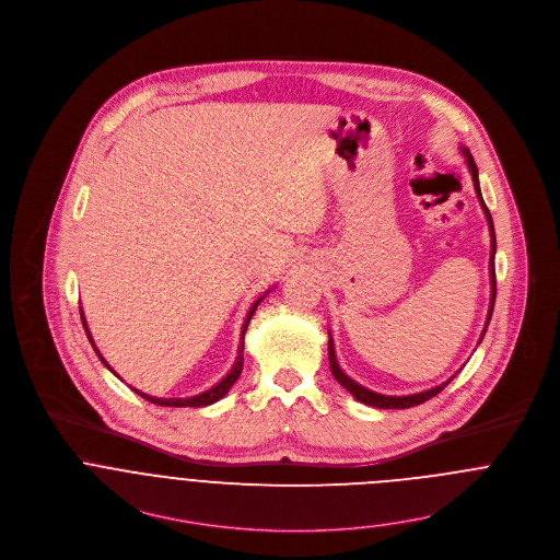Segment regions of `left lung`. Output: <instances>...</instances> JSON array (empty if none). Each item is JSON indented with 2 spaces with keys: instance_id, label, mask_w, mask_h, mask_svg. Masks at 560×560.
I'll use <instances>...</instances> for the list:
<instances>
[{
  "instance_id": "obj_1",
  "label": "left lung",
  "mask_w": 560,
  "mask_h": 560,
  "mask_svg": "<svg viewBox=\"0 0 560 560\" xmlns=\"http://www.w3.org/2000/svg\"><path fill=\"white\" fill-rule=\"evenodd\" d=\"M462 152H464V158H466V166H468V171H470V175H472V184H475V192H477V199H479V203L483 207V213H486V220H488V226H490V237H492V250H490V284H492V300H490V310H488V318H486V327H483V331H481V338H479V342L483 340V336H486V329H488V325H490V318H492V310H494V300H497V273H494V255H497V235H494V222H492V215H490V209L486 207L483 203V197H481V188H479V175H477V164H475V160H472V155L468 150H464L462 148ZM329 368H331V374H334V378L347 389V392H351V396L355 398L357 402H363V405H368V407H376V408H410L417 407V405H421V402H425V400H430V398H434L436 394H441L450 383H452V378L456 376H452L450 381H445L443 385H439V387H432V389H425V392H419V394H410V396H383V394H376V392H370V389H365V387H361L359 383H355L353 378H349L345 372H342V368L338 365V359H336V351H334V340H331V336H329Z\"/></svg>"
}]
</instances>
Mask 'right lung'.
Wrapping results in <instances>:
<instances>
[{
  "label": "right lung",
  "mask_w": 560,
  "mask_h": 560,
  "mask_svg": "<svg viewBox=\"0 0 560 560\" xmlns=\"http://www.w3.org/2000/svg\"><path fill=\"white\" fill-rule=\"evenodd\" d=\"M265 295H267V293H265ZM265 295H262V298H258L255 304L250 305L248 314H246V320H244V327H242V338H240V349H237V359H235V363H233L231 372H229L220 383H215L211 389H207L203 394H197V396H190V398H155V396H148V394H143V392H139V389H135V387H132V392H135V394H139L141 398H145L148 402L160 405V407H209V405L218 402L220 398H224V396L229 394V389L233 387V383H235V381L240 378V374H242V368H244V336H246L248 323H250V318H253V314H255L256 305L260 304V302L265 300ZM81 320H83V327H85V331H88V338H90V342H92L94 351H96L98 357H101L102 363L113 372V368L106 363V359L101 355V351L96 349V345H94V340H92V334H90V329H88V323H85L83 310H81ZM113 374H115V372H113ZM115 376H117V374H115Z\"/></svg>",
  "instance_id": "obj_1"
}]
</instances>
